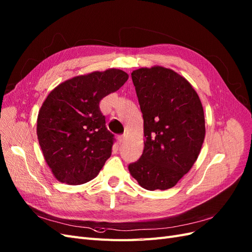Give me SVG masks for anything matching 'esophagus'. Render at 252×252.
Here are the masks:
<instances>
[{
    "label": "esophagus",
    "instance_id": "34e87169",
    "mask_svg": "<svg viewBox=\"0 0 252 252\" xmlns=\"http://www.w3.org/2000/svg\"><path fill=\"white\" fill-rule=\"evenodd\" d=\"M126 139V137H125V136L124 135H122V136H118V142L119 143H122V142H124V140Z\"/></svg>",
    "mask_w": 252,
    "mask_h": 252
}]
</instances>
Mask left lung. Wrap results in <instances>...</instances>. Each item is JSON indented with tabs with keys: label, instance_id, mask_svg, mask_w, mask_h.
Masks as SVG:
<instances>
[{
	"label": "left lung",
	"instance_id": "left-lung-1",
	"mask_svg": "<svg viewBox=\"0 0 252 252\" xmlns=\"http://www.w3.org/2000/svg\"><path fill=\"white\" fill-rule=\"evenodd\" d=\"M143 118L145 149L128 164L143 189L167 190L188 173L206 135L200 99L187 79L159 65L133 70Z\"/></svg>",
	"mask_w": 252,
	"mask_h": 252
}]
</instances>
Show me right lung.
Here are the masks:
<instances>
[{"label":"right lung","mask_w":252,"mask_h":252,"mask_svg":"<svg viewBox=\"0 0 252 252\" xmlns=\"http://www.w3.org/2000/svg\"><path fill=\"white\" fill-rule=\"evenodd\" d=\"M127 79L121 69L96 70L65 80L47 95L39 110L37 135L57 181L75 186L98 175L114 140L99 102Z\"/></svg>","instance_id":"1"}]
</instances>
